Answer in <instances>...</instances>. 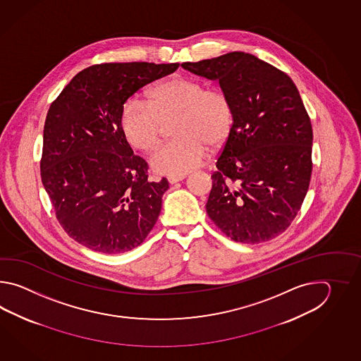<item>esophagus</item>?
<instances>
[{
  "mask_svg": "<svg viewBox=\"0 0 361 361\" xmlns=\"http://www.w3.org/2000/svg\"><path fill=\"white\" fill-rule=\"evenodd\" d=\"M184 176H180V177H168V182L170 184L178 183V182H180V180H183Z\"/></svg>",
  "mask_w": 361,
  "mask_h": 361,
  "instance_id": "1",
  "label": "esophagus"
}]
</instances>
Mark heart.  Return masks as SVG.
I'll return each mask as SVG.
<instances>
[{"instance_id": "b5f03b06", "label": "heart", "mask_w": 361, "mask_h": 361, "mask_svg": "<svg viewBox=\"0 0 361 361\" xmlns=\"http://www.w3.org/2000/svg\"><path fill=\"white\" fill-rule=\"evenodd\" d=\"M179 115L174 135L151 156L154 171L180 177L199 168L207 159V145L219 147L230 137L233 107L226 92L207 89L196 78L173 76L154 86L147 102L129 98L118 117L123 138L133 148L151 151L160 139L161 123Z\"/></svg>"}]
</instances>
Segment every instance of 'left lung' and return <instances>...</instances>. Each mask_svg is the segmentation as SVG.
Segmentation results:
<instances>
[{"label": "left lung", "instance_id": "left-lung-1", "mask_svg": "<svg viewBox=\"0 0 361 361\" xmlns=\"http://www.w3.org/2000/svg\"><path fill=\"white\" fill-rule=\"evenodd\" d=\"M182 67L218 81L233 107L232 131L212 176L209 218L236 243L276 238L300 212L312 171V126L297 86L244 51Z\"/></svg>", "mask_w": 361, "mask_h": 361}]
</instances>
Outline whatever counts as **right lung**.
Instances as JSON below:
<instances>
[{"instance_id":"obj_1","label":"right lung","mask_w":361,"mask_h":361,"mask_svg":"<svg viewBox=\"0 0 361 361\" xmlns=\"http://www.w3.org/2000/svg\"><path fill=\"white\" fill-rule=\"evenodd\" d=\"M179 63H107L78 72L53 102L44 128L41 178L61 227L94 252L140 245L169 183L149 182L147 162L120 130L121 106Z\"/></svg>"}]
</instances>
